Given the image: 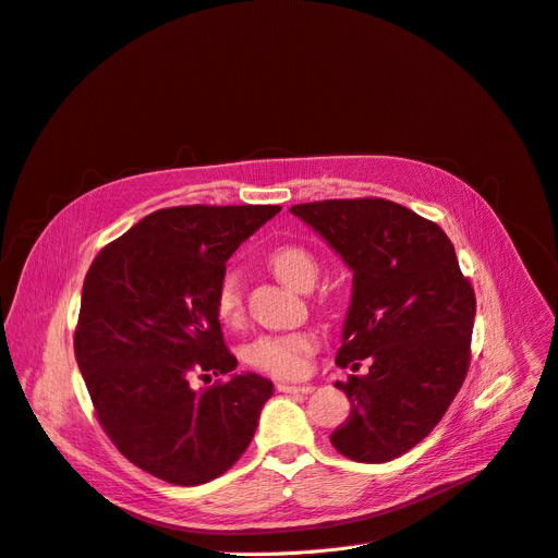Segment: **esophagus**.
Instances as JSON below:
<instances>
[{"instance_id":"esophagus-1","label":"esophagus","mask_w":558,"mask_h":558,"mask_svg":"<svg viewBox=\"0 0 558 558\" xmlns=\"http://www.w3.org/2000/svg\"><path fill=\"white\" fill-rule=\"evenodd\" d=\"M278 390L287 392V395H310L314 390V385L305 383V385H296V383H278Z\"/></svg>"}]
</instances>
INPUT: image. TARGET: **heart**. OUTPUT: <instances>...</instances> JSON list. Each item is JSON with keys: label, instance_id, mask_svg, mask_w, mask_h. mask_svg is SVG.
I'll use <instances>...</instances> for the list:
<instances>
[{"label": "heart", "instance_id": "b5f03b06", "mask_svg": "<svg viewBox=\"0 0 558 558\" xmlns=\"http://www.w3.org/2000/svg\"><path fill=\"white\" fill-rule=\"evenodd\" d=\"M269 266L276 278L296 292H305L317 280V259L301 246H278L269 255ZM216 314L228 326H236L244 317L239 276L228 271L216 287ZM319 349V337L312 330H296L282 335H262L246 349L248 365L259 372L282 378H296L310 369V360Z\"/></svg>", "mask_w": 558, "mask_h": 558}]
</instances>
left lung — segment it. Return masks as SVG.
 <instances>
[{
    "mask_svg": "<svg viewBox=\"0 0 558 558\" xmlns=\"http://www.w3.org/2000/svg\"><path fill=\"white\" fill-rule=\"evenodd\" d=\"M353 271L337 365L365 376L335 387L351 401L332 447L357 463H387L420 445L447 413L470 367L474 289L449 236L383 198L294 205Z\"/></svg>",
    "mask_w": 558,
    "mask_h": 558,
    "instance_id": "left-lung-1",
    "label": "left lung"
}]
</instances>
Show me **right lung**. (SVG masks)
<instances>
[{
    "instance_id": "right-lung-1",
    "label": "right lung",
    "mask_w": 558,
    "mask_h": 558,
    "mask_svg": "<svg viewBox=\"0 0 558 558\" xmlns=\"http://www.w3.org/2000/svg\"><path fill=\"white\" fill-rule=\"evenodd\" d=\"M278 205L168 207L145 216L93 259L75 355L95 413L128 460L175 486H201L251 445L274 383L232 374L216 287L232 253ZM226 373L207 391L193 375Z\"/></svg>"
}]
</instances>
